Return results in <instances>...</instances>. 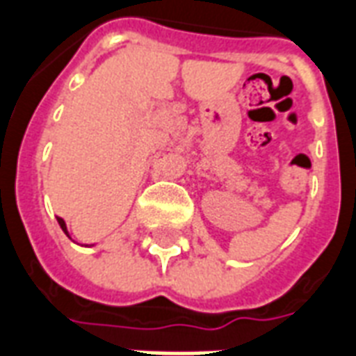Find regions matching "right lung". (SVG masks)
<instances>
[{
	"instance_id": "obj_1",
	"label": "right lung",
	"mask_w": 356,
	"mask_h": 356,
	"mask_svg": "<svg viewBox=\"0 0 356 356\" xmlns=\"http://www.w3.org/2000/svg\"><path fill=\"white\" fill-rule=\"evenodd\" d=\"M58 225H60V228H62V230H64L65 234H67V226H65L64 218H60V217H58ZM67 236H70V234H67Z\"/></svg>"
}]
</instances>
